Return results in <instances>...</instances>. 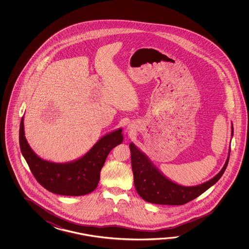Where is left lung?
<instances>
[{
  "label": "left lung",
  "instance_id": "left-lung-1",
  "mask_svg": "<svg viewBox=\"0 0 249 249\" xmlns=\"http://www.w3.org/2000/svg\"><path fill=\"white\" fill-rule=\"evenodd\" d=\"M233 124H231V138ZM131 150L134 186L138 194L145 201L158 205L180 206L195 199L210 187L215 184L227 167L231 147L226 162L222 170L213 178L196 186H182L168 179L158 169L150 159L133 144L129 145Z\"/></svg>",
  "mask_w": 249,
  "mask_h": 249
}]
</instances>
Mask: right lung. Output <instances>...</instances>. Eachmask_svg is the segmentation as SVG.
Returning <instances> with one entry per match:
<instances>
[{"instance_id": "1", "label": "right lung", "mask_w": 249, "mask_h": 249, "mask_svg": "<svg viewBox=\"0 0 249 249\" xmlns=\"http://www.w3.org/2000/svg\"><path fill=\"white\" fill-rule=\"evenodd\" d=\"M124 140L122 128L105 134L80 159L54 163L41 159L25 136L24 117L19 128V146L35 178L47 191L63 196H84L95 190L107 157Z\"/></svg>"}]
</instances>
